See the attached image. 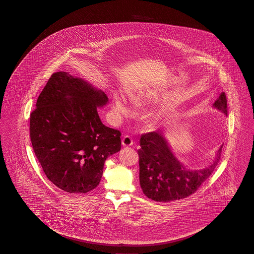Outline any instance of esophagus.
<instances>
[{"label":"esophagus","mask_w":254,"mask_h":254,"mask_svg":"<svg viewBox=\"0 0 254 254\" xmlns=\"http://www.w3.org/2000/svg\"><path fill=\"white\" fill-rule=\"evenodd\" d=\"M122 144L124 146H131L133 144V139H132L130 136L125 135L124 138H122Z\"/></svg>","instance_id":"esophagus-1"}]
</instances>
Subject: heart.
<instances>
[{"mask_svg": "<svg viewBox=\"0 0 254 254\" xmlns=\"http://www.w3.org/2000/svg\"><path fill=\"white\" fill-rule=\"evenodd\" d=\"M134 102L137 103V104H139L140 100H138V99H135ZM116 109L117 113L120 114L121 116H127L130 113L129 108L127 107V105L126 104L125 100H122V99H116Z\"/></svg>", "mask_w": 254, "mask_h": 254, "instance_id": "1", "label": "heart"}]
</instances>
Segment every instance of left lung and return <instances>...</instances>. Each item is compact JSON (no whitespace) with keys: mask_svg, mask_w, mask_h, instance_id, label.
<instances>
[{"mask_svg":"<svg viewBox=\"0 0 254 254\" xmlns=\"http://www.w3.org/2000/svg\"><path fill=\"white\" fill-rule=\"evenodd\" d=\"M214 107L227 116V100L223 92ZM138 151L139 184L148 198L158 202L183 199L196 192L213 172L222 153L220 148L215 161L206 169L189 170L171 153L165 137L157 131L142 134Z\"/></svg>","mask_w":254,"mask_h":254,"instance_id":"left-lung-1","label":"left lung"}]
</instances>
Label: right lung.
Returning <instances> with one entry per match:
<instances>
[{
	"mask_svg": "<svg viewBox=\"0 0 254 254\" xmlns=\"http://www.w3.org/2000/svg\"><path fill=\"white\" fill-rule=\"evenodd\" d=\"M108 97L68 72H54L30 118L31 145L47 179L69 193L96 188L108 156L121 149V132L97 111Z\"/></svg>",
	"mask_w": 254,
	"mask_h": 254,
	"instance_id": "add662e5",
	"label": "right lung"
}]
</instances>
